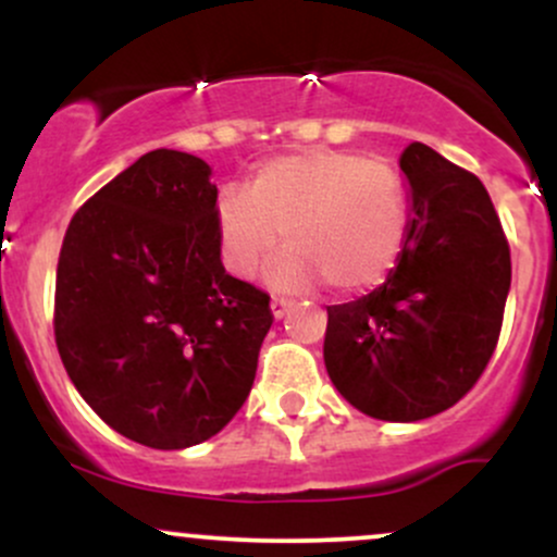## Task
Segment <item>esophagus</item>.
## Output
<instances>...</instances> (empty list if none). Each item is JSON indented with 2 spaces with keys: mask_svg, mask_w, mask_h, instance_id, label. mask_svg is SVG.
Segmentation results:
<instances>
[{
  "mask_svg": "<svg viewBox=\"0 0 557 557\" xmlns=\"http://www.w3.org/2000/svg\"><path fill=\"white\" fill-rule=\"evenodd\" d=\"M270 309H272V317L274 319H283L287 311L293 309V304H290V300H285V298H272Z\"/></svg>",
  "mask_w": 557,
  "mask_h": 557,
  "instance_id": "obj_1",
  "label": "esophagus"
}]
</instances>
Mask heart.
Wrapping results in <instances>:
<instances>
[{
  "mask_svg": "<svg viewBox=\"0 0 557 557\" xmlns=\"http://www.w3.org/2000/svg\"><path fill=\"white\" fill-rule=\"evenodd\" d=\"M214 227L235 277H253L287 243L290 251L267 272L274 290H311L327 280L341 293H363L403 251L406 185L376 159L306 149L261 164L248 190H220Z\"/></svg>",
  "mask_w": 557,
  "mask_h": 557,
  "instance_id": "obj_1",
  "label": "heart"
}]
</instances>
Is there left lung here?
Returning <instances> with one entry per match:
<instances>
[{"label": "left lung", "mask_w": 557, "mask_h": 557, "mask_svg": "<svg viewBox=\"0 0 557 557\" xmlns=\"http://www.w3.org/2000/svg\"><path fill=\"white\" fill-rule=\"evenodd\" d=\"M408 227L387 280L327 306L324 367L354 408L382 421L430 419L474 387L497 345L510 248L490 194L424 144L400 154Z\"/></svg>", "instance_id": "8db88e82"}]
</instances>
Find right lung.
Here are the masks:
<instances>
[{
  "label": "right lung",
  "mask_w": 557,
  "mask_h": 557,
  "mask_svg": "<svg viewBox=\"0 0 557 557\" xmlns=\"http://www.w3.org/2000/svg\"><path fill=\"white\" fill-rule=\"evenodd\" d=\"M212 168L157 149L70 220L54 337L70 382L114 432L157 450L214 437L238 413L272 327L270 296L230 277Z\"/></svg>",
  "instance_id": "add662e5"
}]
</instances>
